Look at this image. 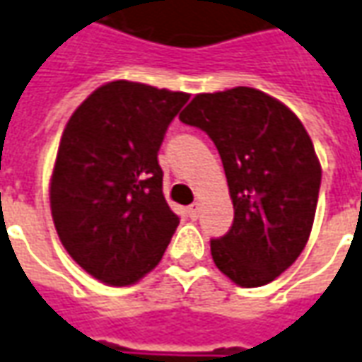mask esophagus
<instances>
[{
	"label": "esophagus",
	"instance_id": "esophagus-1",
	"mask_svg": "<svg viewBox=\"0 0 362 362\" xmlns=\"http://www.w3.org/2000/svg\"><path fill=\"white\" fill-rule=\"evenodd\" d=\"M198 214H200V202H194L190 208H188V216H190L192 220H196Z\"/></svg>",
	"mask_w": 362,
	"mask_h": 362
}]
</instances>
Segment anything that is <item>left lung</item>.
I'll list each match as a JSON object with an SVG mask.
<instances>
[{"label":"left lung","mask_w":362,"mask_h":362,"mask_svg":"<svg viewBox=\"0 0 362 362\" xmlns=\"http://www.w3.org/2000/svg\"><path fill=\"white\" fill-rule=\"evenodd\" d=\"M220 152L233 223L212 240L214 264L240 287H262L303 252L313 228L321 164L301 120L252 87L202 93L180 115Z\"/></svg>","instance_id":"8db88e82"}]
</instances>
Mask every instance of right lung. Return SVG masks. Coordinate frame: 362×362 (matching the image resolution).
<instances>
[{
  "mask_svg": "<svg viewBox=\"0 0 362 362\" xmlns=\"http://www.w3.org/2000/svg\"><path fill=\"white\" fill-rule=\"evenodd\" d=\"M188 98L112 81L93 90L63 130L51 216L63 247L98 281L136 284L158 265L180 223L162 194L158 150Z\"/></svg>",
  "mask_w": 362,
  "mask_h": 362,
  "instance_id": "obj_1",
  "label": "right lung"
}]
</instances>
